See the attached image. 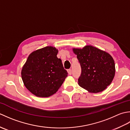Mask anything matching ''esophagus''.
<instances>
[{
  "mask_svg": "<svg viewBox=\"0 0 130 130\" xmlns=\"http://www.w3.org/2000/svg\"><path fill=\"white\" fill-rule=\"evenodd\" d=\"M68 73L69 74V75H71V74H72V70H71V69H68Z\"/></svg>",
  "mask_w": 130,
  "mask_h": 130,
  "instance_id": "34e87169",
  "label": "esophagus"
}]
</instances>
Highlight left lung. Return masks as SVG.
<instances>
[{"instance_id": "left-lung-1", "label": "left lung", "mask_w": 130, "mask_h": 130, "mask_svg": "<svg viewBox=\"0 0 130 130\" xmlns=\"http://www.w3.org/2000/svg\"><path fill=\"white\" fill-rule=\"evenodd\" d=\"M80 64L78 84L90 93L102 92L111 84L115 75V63L108 53L92 46L73 48Z\"/></svg>"}]
</instances>
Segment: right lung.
<instances>
[{
  "label": "right lung",
  "mask_w": 130,
  "mask_h": 130,
  "mask_svg": "<svg viewBox=\"0 0 130 130\" xmlns=\"http://www.w3.org/2000/svg\"><path fill=\"white\" fill-rule=\"evenodd\" d=\"M58 50L52 46L36 50L29 55L21 71L26 88L39 97L53 95L68 76L61 60L57 57Z\"/></svg>",
  "instance_id": "obj_1"
}]
</instances>
